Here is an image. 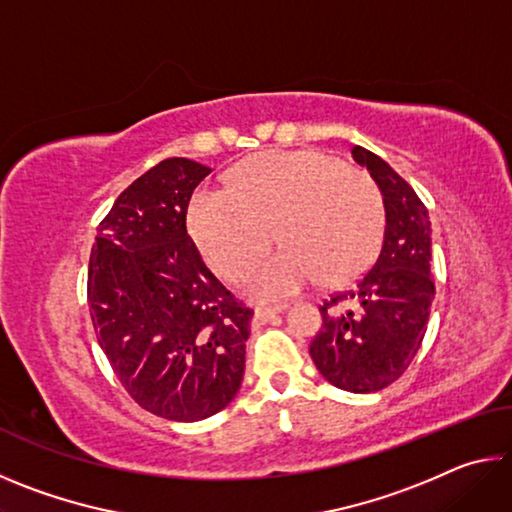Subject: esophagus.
<instances>
[{"label":"esophagus","instance_id":"obj_1","mask_svg":"<svg viewBox=\"0 0 512 512\" xmlns=\"http://www.w3.org/2000/svg\"><path fill=\"white\" fill-rule=\"evenodd\" d=\"M284 307H257L255 309V323H266V320H271L273 316L282 314Z\"/></svg>","mask_w":512,"mask_h":512}]
</instances>
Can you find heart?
Here are the masks:
<instances>
[{"mask_svg": "<svg viewBox=\"0 0 512 512\" xmlns=\"http://www.w3.org/2000/svg\"><path fill=\"white\" fill-rule=\"evenodd\" d=\"M187 223L216 273L239 280L275 232L284 248L246 277L259 302L291 298L323 277L327 287L357 280L384 241L386 203L370 173L323 151H268L241 162L232 187H198Z\"/></svg>", "mask_w": 512, "mask_h": 512, "instance_id": "heart-1", "label": "heart"}]
</instances>
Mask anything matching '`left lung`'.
<instances>
[{
  "label": "left lung",
  "mask_w": 512,
  "mask_h": 512,
  "mask_svg": "<svg viewBox=\"0 0 512 512\" xmlns=\"http://www.w3.org/2000/svg\"><path fill=\"white\" fill-rule=\"evenodd\" d=\"M352 158L370 171L386 203L384 244L357 287L332 296L323 327L309 345L329 384L350 393H375L409 368L427 332L436 287L431 262V221L413 187L363 146ZM339 304L346 307L336 310Z\"/></svg>",
  "instance_id": "1"
}]
</instances>
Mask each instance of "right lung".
<instances>
[{
	"mask_svg": "<svg viewBox=\"0 0 512 512\" xmlns=\"http://www.w3.org/2000/svg\"><path fill=\"white\" fill-rule=\"evenodd\" d=\"M210 171L187 158L155 164L119 194L90 255L101 350L142 409L176 422L235 400L253 318L187 235L189 198Z\"/></svg>",
	"mask_w": 512,
	"mask_h": 512,
	"instance_id": "obj_1",
	"label": "right lung"
}]
</instances>
